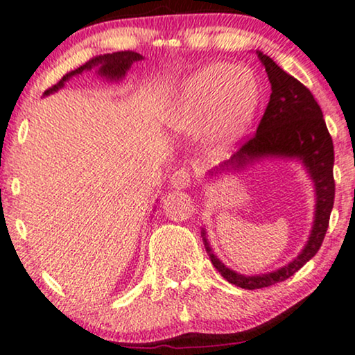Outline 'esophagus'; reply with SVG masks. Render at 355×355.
<instances>
[{
    "label": "esophagus",
    "mask_w": 355,
    "mask_h": 355,
    "mask_svg": "<svg viewBox=\"0 0 355 355\" xmlns=\"http://www.w3.org/2000/svg\"><path fill=\"white\" fill-rule=\"evenodd\" d=\"M171 184L178 189H186L192 184V173L187 168H179L171 176Z\"/></svg>",
    "instance_id": "1"
}]
</instances>
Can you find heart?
I'll return each mask as SVG.
<instances>
[{"label":"heart","mask_w":355,"mask_h":355,"mask_svg":"<svg viewBox=\"0 0 355 355\" xmlns=\"http://www.w3.org/2000/svg\"><path fill=\"white\" fill-rule=\"evenodd\" d=\"M258 105L260 87L252 72L214 62L186 78L168 113V125L186 133L207 126L214 141L225 144L248 128Z\"/></svg>","instance_id":"obj_1"}]
</instances>
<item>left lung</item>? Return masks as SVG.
Returning a JSON list of instances; mask_svg holds the SVG:
<instances>
[{
  "label": "left lung",
  "mask_w": 355,
  "mask_h": 355,
  "mask_svg": "<svg viewBox=\"0 0 355 355\" xmlns=\"http://www.w3.org/2000/svg\"><path fill=\"white\" fill-rule=\"evenodd\" d=\"M261 64L268 73L271 84V95L266 110L261 116L258 128L252 137H247L239 151L225 161L220 168H242L253 159L263 156H290L300 157L316 186V216L311 237L306 243L304 250L300 253L290 265L283 266L273 273L258 275V277H243L235 273L214 255L209 247L205 232L202 230L205 252L211 258L212 265L227 282L245 290H260L271 284L284 282L316 255L321 248L322 240L329 227V217L334 205V144L322 118L321 107L309 89L301 84L298 78L286 73L268 55L260 54ZM217 168V171H220Z\"/></svg>",
  "instance_id": "obj_1"
}]
</instances>
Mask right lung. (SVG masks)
<instances>
[{"label": "right lung", "instance_id": "1", "mask_svg": "<svg viewBox=\"0 0 355 355\" xmlns=\"http://www.w3.org/2000/svg\"><path fill=\"white\" fill-rule=\"evenodd\" d=\"M143 57L138 54V52L133 51H120V52H113V54H103V55H97L92 57L90 60H87L84 65L76 69V71L67 72L65 76L60 78L57 84H54L51 89H47L44 94L49 95L52 92L59 90L60 87H64V82L69 80V78L77 76V73H82L84 71H90V69H98L100 76H105L112 80H118L126 73V71L131 67V64L137 62V60H141Z\"/></svg>", "mask_w": 355, "mask_h": 355}]
</instances>
